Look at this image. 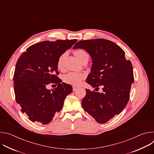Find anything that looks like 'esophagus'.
I'll return each instance as SVG.
<instances>
[{
  "label": "esophagus",
  "mask_w": 154,
  "mask_h": 154,
  "mask_svg": "<svg viewBox=\"0 0 154 154\" xmlns=\"http://www.w3.org/2000/svg\"><path fill=\"white\" fill-rule=\"evenodd\" d=\"M77 88H77V87H76V86H72V90H73V91H76V90H77Z\"/></svg>",
  "instance_id": "esophagus-1"
}]
</instances>
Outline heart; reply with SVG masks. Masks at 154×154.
I'll return each instance as SVG.
<instances>
[{"label": "heart", "mask_w": 154, "mask_h": 154, "mask_svg": "<svg viewBox=\"0 0 154 154\" xmlns=\"http://www.w3.org/2000/svg\"><path fill=\"white\" fill-rule=\"evenodd\" d=\"M74 55L78 58V60L83 63L85 60H88L89 55L88 53L83 49H78L74 52ZM67 54L66 53H63L60 55L57 60V67L59 71H63L64 68V60L66 58ZM85 78V75L83 74H77L74 72H69L63 77V80L64 83L73 85L74 86H78L80 85L81 82L84 80Z\"/></svg>", "instance_id": "obj_1"}]
</instances>
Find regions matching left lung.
<instances>
[{
  "label": "left lung",
  "mask_w": 154,
  "mask_h": 154,
  "mask_svg": "<svg viewBox=\"0 0 154 154\" xmlns=\"http://www.w3.org/2000/svg\"><path fill=\"white\" fill-rule=\"evenodd\" d=\"M83 49L90 55L93 64L86 82L103 92L86 89L82 105L96 122L104 124L119 115L127 105L134 83L132 64L125 52L115 42L105 39L82 40L73 49ZM98 91V90H97Z\"/></svg>",
  "instance_id": "left-lung-1"
}]
</instances>
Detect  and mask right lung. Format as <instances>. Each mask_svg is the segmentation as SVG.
<instances>
[{"label": "right lung", "instance_id": "add662e5", "mask_svg": "<svg viewBox=\"0 0 154 154\" xmlns=\"http://www.w3.org/2000/svg\"><path fill=\"white\" fill-rule=\"evenodd\" d=\"M77 41L40 42L28 48L17 60L13 76L16 101L31 121L49 124L61 109L66 97L72 93L71 85L61 83L57 77V62ZM50 83L57 87L48 90L46 86Z\"/></svg>", "mask_w": 154, "mask_h": 154}]
</instances>
